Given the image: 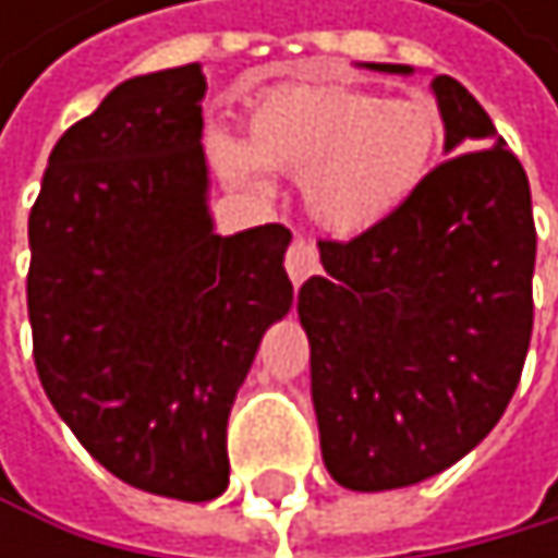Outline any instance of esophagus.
<instances>
[{"mask_svg":"<svg viewBox=\"0 0 558 558\" xmlns=\"http://www.w3.org/2000/svg\"><path fill=\"white\" fill-rule=\"evenodd\" d=\"M284 267L291 274V281L294 284H304L311 274H317L320 267V257H317V247L304 238H298L291 247H288V257H284Z\"/></svg>","mask_w":558,"mask_h":558,"instance_id":"34e87169","label":"esophagus"}]
</instances>
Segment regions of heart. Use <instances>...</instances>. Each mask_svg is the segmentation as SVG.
<instances>
[{"mask_svg": "<svg viewBox=\"0 0 558 558\" xmlns=\"http://www.w3.org/2000/svg\"><path fill=\"white\" fill-rule=\"evenodd\" d=\"M445 136L428 96H381L344 83L277 86L247 113V143L210 133L223 177L267 190V170L301 177L311 217L344 238L375 230L409 204Z\"/></svg>", "mask_w": 558, "mask_h": 558, "instance_id": "1", "label": "heart"}]
</instances>
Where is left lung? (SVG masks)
Instances as JSON below:
<instances>
[{
  "instance_id": "obj_1",
  "label": "left lung",
  "mask_w": 558,
  "mask_h": 558,
  "mask_svg": "<svg viewBox=\"0 0 558 558\" xmlns=\"http://www.w3.org/2000/svg\"><path fill=\"white\" fill-rule=\"evenodd\" d=\"M432 89L456 157L375 230L320 241L325 274L298 291L320 456L354 492L415 485L469 456L502 418L532 338L529 177L459 80Z\"/></svg>"
}]
</instances>
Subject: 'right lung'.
Segmentation results:
<instances>
[{"label":"right lung","instance_id":"1","mask_svg":"<svg viewBox=\"0 0 558 558\" xmlns=\"http://www.w3.org/2000/svg\"><path fill=\"white\" fill-rule=\"evenodd\" d=\"M201 62L120 83L49 154L29 214V325L59 418L117 478L207 502L264 331L291 311V230L220 238Z\"/></svg>","mask_w":558,"mask_h":558}]
</instances>
